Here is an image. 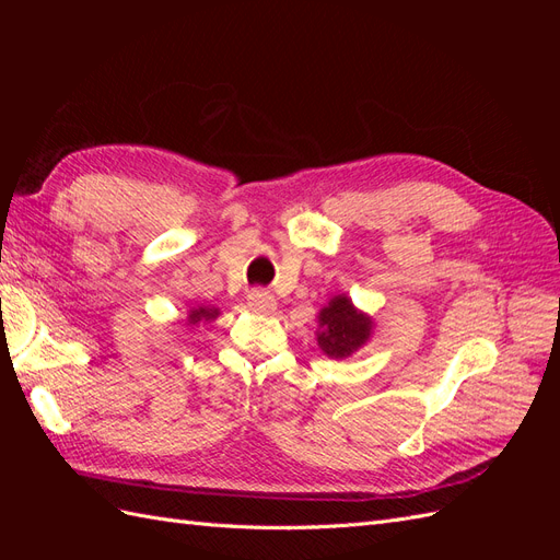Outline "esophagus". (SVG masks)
<instances>
[{"instance_id":"esophagus-1","label":"esophagus","mask_w":560,"mask_h":560,"mask_svg":"<svg viewBox=\"0 0 560 560\" xmlns=\"http://www.w3.org/2000/svg\"><path fill=\"white\" fill-rule=\"evenodd\" d=\"M247 306L257 313H270V311H276V299L270 296L266 290H261V287H257V290H252L247 294Z\"/></svg>"}]
</instances>
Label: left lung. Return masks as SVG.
<instances>
[{
	"mask_svg": "<svg viewBox=\"0 0 560 560\" xmlns=\"http://www.w3.org/2000/svg\"><path fill=\"white\" fill-rule=\"evenodd\" d=\"M371 334V317L354 311L348 296H336L319 313L317 343L329 358H348L366 343Z\"/></svg>",
	"mask_w": 560,
	"mask_h": 560,
	"instance_id": "obj_1",
	"label": "left lung"
}]
</instances>
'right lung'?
<instances>
[{
	"instance_id": "right-lung-1",
	"label": "right lung",
	"mask_w": 560,
	"mask_h": 560,
	"mask_svg": "<svg viewBox=\"0 0 560 560\" xmlns=\"http://www.w3.org/2000/svg\"><path fill=\"white\" fill-rule=\"evenodd\" d=\"M217 315H219V311H214V308H198V311L189 313V322L191 325H196V322H200V319H210Z\"/></svg>"
}]
</instances>
